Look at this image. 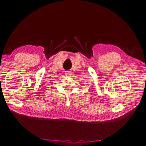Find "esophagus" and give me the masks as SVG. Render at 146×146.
I'll return each mask as SVG.
<instances>
[{"mask_svg": "<svg viewBox=\"0 0 146 146\" xmlns=\"http://www.w3.org/2000/svg\"><path fill=\"white\" fill-rule=\"evenodd\" d=\"M66 75L67 76H72V73L70 72H67L66 73Z\"/></svg>", "mask_w": 146, "mask_h": 146, "instance_id": "34e87169", "label": "esophagus"}]
</instances>
